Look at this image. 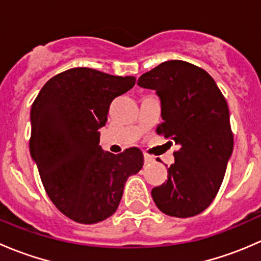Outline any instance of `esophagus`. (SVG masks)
<instances>
[{
  "instance_id": "obj_1",
  "label": "esophagus",
  "mask_w": 261,
  "mask_h": 261,
  "mask_svg": "<svg viewBox=\"0 0 261 261\" xmlns=\"http://www.w3.org/2000/svg\"><path fill=\"white\" fill-rule=\"evenodd\" d=\"M155 160V158L152 156V155H150V154H144V162L146 163H152Z\"/></svg>"
}]
</instances>
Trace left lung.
<instances>
[{
	"instance_id": "obj_1",
	"label": "left lung",
	"mask_w": 261,
	"mask_h": 261,
	"mask_svg": "<svg viewBox=\"0 0 261 261\" xmlns=\"http://www.w3.org/2000/svg\"><path fill=\"white\" fill-rule=\"evenodd\" d=\"M162 101L159 135L177 145L168 179L151 189L158 208L173 217H192L215 199L232 154L228 106L208 73L184 60H168L138 80Z\"/></svg>"
}]
</instances>
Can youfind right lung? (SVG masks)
<instances>
[{
  "mask_svg": "<svg viewBox=\"0 0 261 261\" xmlns=\"http://www.w3.org/2000/svg\"><path fill=\"white\" fill-rule=\"evenodd\" d=\"M135 81L72 68L50 78L31 106L30 154L49 198L75 222L91 225L114 215L127 178L143 168L139 147L115 155L98 144L110 105Z\"/></svg>",
  "mask_w": 261,
  "mask_h": 261,
  "instance_id": "obj_1",
  "label": "right lung"
}]
</instances>
